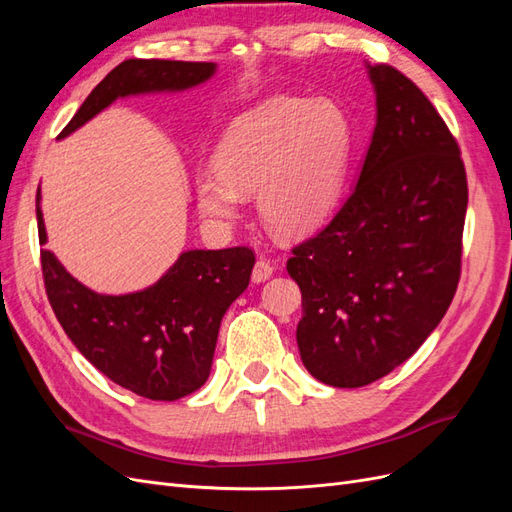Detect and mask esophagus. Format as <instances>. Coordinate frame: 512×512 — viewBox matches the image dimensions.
<instances>
[{
  "label": "esophagus",
  "mask_w": 512,
  "mask_h": 512,
  "mask_svg": "<svg viewBox=\"0 0 512 512\" xmlns=\"http://www.w3.org/2000/svg\"><path fill=\"white\" fill-rule=\"evenodd\" d=\"M273 271H275V267H273V262L269 260V258H258L256 260V265H254V271H252V280L256 282V284H260V282H267L269 277L273 275Z\"/></svg>",
  "instance_id": "1"
}]
</instances>
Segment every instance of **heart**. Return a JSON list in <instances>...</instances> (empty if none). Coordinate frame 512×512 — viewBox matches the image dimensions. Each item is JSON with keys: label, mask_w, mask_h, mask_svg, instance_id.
<instances>
[{"label": "heart", "mask_w": 512, "mask_h": 512, "mask_svg": "<svg viewBox=\"0 0 512 512\" xmlns=\"http://www.w3.org/2000/svg\"><path fill=\"white\" fill-rule=\"evenodd\" d=\"M350 145V121L337 104L271 98L232 121L215 162L196 170L198 205L213 220L235 222L243 194L258 192L262 220L280 235H301L333 209Z\"/></svg>", "instance_id": "b5f03b06"}]
</instances>
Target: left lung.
Listing matches in <instances>:
<instances>
[{"instance_id": "left-lung-1", "label": "left lung", "mask_w": 512, "mask_h": 512, "mask_svg": "<svg viewBox=\"0 0 512 512\" xmlns=\"http://www.w3.org/2000/svg\"><path fill=\"white\" fill-rule=\"evenodd\" d=\"M376 128L359 181L333 220L292 247L301 288V361L316 380L356 389L421 348L461 275L468 179L444 119L406 74L369 66Z\"/></svg>"}]
</instances>
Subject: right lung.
<instances>
[{"label":"right lung","instance_id":"obj_1","mask_svg":"<svg viewBox=\"0 0 512 512\" xmlns=\"http://www.w3.org/2000/svg\"><path fill=\"white\" fill-rule=\"evenodd\" d=\"M209 61L128 59L108 72L61 130L72 134L117 98L183 91L211 79ZM38 237L46 243L36 194ZM46 297L72 344L106 378L153 401H175L209 378L220 322L250 284V247L183 252L160 280L130 294H98L64 269L51 250L40 252Z\"/></svg>","mask_w":512,"mask_h":512}]
</instances>
